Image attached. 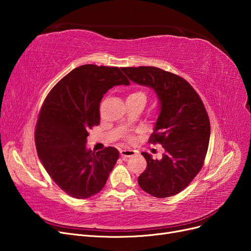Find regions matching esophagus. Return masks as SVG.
Listing matches in <instances>:
<instances>
[{
    "label": "esophagus",
    "mask_w": 251,
    "mask_h": 251,
    "mask_svg": "<svg viewBox=\"0 0 251 251\" xmlns=\"http://www.w3.org/2000/svg\"><path fill=\"white\" fill-rule=\"evenodd\" d=\"M135 154H136L135 151H133V150H121L120 151V156L124 159V160H126V158L133 157Z\"/></svg>",
    "instance_id": "1"
}]
</instances>
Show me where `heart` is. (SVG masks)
Here are the masks:
<instances>
[{
	"label": "heart",
	"mask_w": 251,
	"mask_h": 251,
	"mask_svg": "<svg viewBox=\"0 0 251 251\" xmlns=\"http://www.w3.org/2000/svg\"><path fill=\"white\" fill-rule=\"evenodd\" d=\"M128 97H140V98H143V100H146V94H144L143 92H134L132 93L131 95H128Z\"/></svg>",
	"instance_id": "heart-1"
}]
</instances>
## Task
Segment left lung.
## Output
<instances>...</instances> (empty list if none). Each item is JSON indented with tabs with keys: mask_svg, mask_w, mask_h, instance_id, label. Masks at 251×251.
Masks as SVG:
<instances>
[{
	"mask_svg": "<svg viewBox=\"0 0 251 251\" xmlns=\"http://www.w3.org/2000/svg\"><path fill=\"white\" fill-rule=\"evenodd\" d=\"M121 70L158 97L160 113L149 141L160 143L165 151L160 160L142 153L148 165L138 183L148 194L168 198L183 191L202 169L210 136L207 112L195 89L176 74L156 67Z\"/></svg>",
	"mask_w": 251,
	"mask_h": 251,
	"instance_id": "1",
	"label": "left lung"
}]
</instances>
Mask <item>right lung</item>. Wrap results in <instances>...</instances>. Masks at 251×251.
Returning <instances> with one entry per match:
<instances>
[{"label": "right lung", "mask_w": 251, "mask_h": 251, "mask_svg": "<svg viewBox=\"0 0 251 251\" xmlns=\"http://www.w3.org/2000/svg\"><path fill=\"white\" fill-rule=\"evenodd\" d=\"M119 85H130L119 68L82 65L45 100L35 128L37 155L51 179L73 198L100 193L119 157L115 148L95 153L86 146L88 131L100 125L103 94Z\"/></svg>", "instance_id": "right-lung-1"}]
</instances>
